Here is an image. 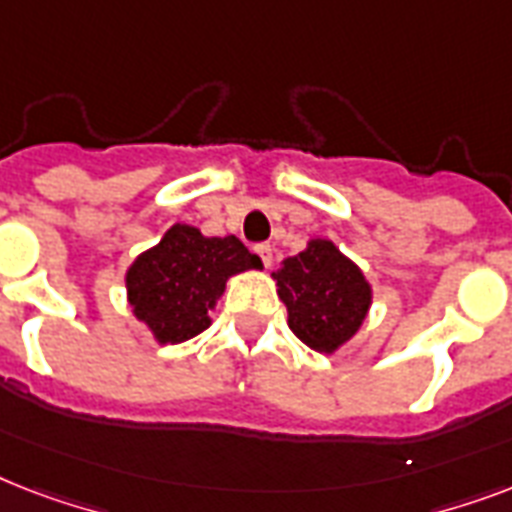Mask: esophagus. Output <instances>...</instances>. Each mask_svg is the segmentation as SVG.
<instances>
[{
	"mask_svg": "<svg viewBox=\"0 0 512 512\" xmlns=\"http://www.w3.org/2000/svg\"><path fill=\"white\" fill-rule=\"evenodd\" d=\"M255 252H257V255H260V260H263L265 268H271V263H273V249H271V244H257Z\"/></svg>",
	"mask_w": 512,
	"mask_h": 512,
	"instance_id": "1",
	"label": "esophagus"
}]
</instances>
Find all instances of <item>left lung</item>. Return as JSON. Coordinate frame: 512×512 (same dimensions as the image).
<instances>
[{"instance_id": "1", "label": "left lung", "mask_w": 512, "mask_h": 512, "mask_svg": "<svg viewBox=\"0 0 512 512\" xmlns=\"http://www.w3.org/2000/svg\"><path fill=\"white\" fill-rule=\"evenodd\" d=\"M271 276L287 305L289 329L316 353L332 356L364 327L372 284L335 241L311 239Z\"/></svg>"}]
</instances>
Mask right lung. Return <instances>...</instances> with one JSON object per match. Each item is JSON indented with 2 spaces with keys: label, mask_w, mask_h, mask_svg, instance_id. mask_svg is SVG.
<instances>
[{
  "label": "right lung",
  "mask_w": 512,
  "mask_h": 512,
  "mask_svg": "<svg viewBox=\"0 0 512 512\" xmlns=\"http://www.w3.org/2000/svg\"><path fill=\"white\" fill-rule=\"evenodd\" d=\"M260 268V257L236 236L217 239L196 225L175 223L127 268V303L159 345H177L212 324L209 311H215L231 276Z\"/></svg>",
  "instance_id": "add662e5"
}]
</instances>
